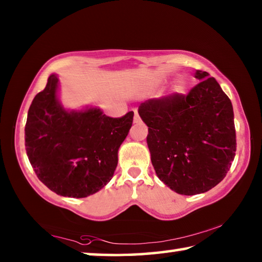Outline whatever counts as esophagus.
<instances>
[{"label": "esophagus", "instance_id": "obj_1", "mask_svg": "<svg viewBox=\"0 0 262 262\" xmlns=\"http://www.w3.org/2000/svg\"><path fill=\"white\" fill-rule=\"evenodd\" d=\"M134 113H135V115H134V122H135V123L140 122V117H139V113H137L136 110L134 111Z\"/></svg>", "mask_w": 262, "mask_h": 262}]
</instances>
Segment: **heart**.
<instances>
[{"label": "heart", "instance_id": "obj_1", "mask_svg": "<svg viewBox=\"0 0 262 262\" xmlns=\"http://www.w3.org/2000/svg\"><path fill=\"white\" fill-rule=\"evenodd\" d=\"M186 92V83L183 79H178L176 81L173 85H172V95L173 96H181Z\"/></svg>", "mask_w": 262, "mask_h": 262}]
</instances>
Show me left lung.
I'll return each mask as SVG.
<instances>
[{
	"label": "left lung",
	"instance_id": "obj_1",
	"mask_svg": "<svg viewBox=\"0 0 262 262\" xmlns=\"http://www.w3.org/2000/svg\"><path fill=\"white\" fill-rule=\"evenodd\" d=\"M187 96L142 103L147 143L156 174L176 193L195 195L215 187L227 176L236 152L231 100L207 72Z\"/></svg>",
	"mask_w": 262,
	"mask_h": 262
}]
</instances>
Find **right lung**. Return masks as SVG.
<instances>
[{
    "mask_svg": "<svg viewBox=\"0 0 262 262\" xmlns=\"http://www.w3.org/2000/svg\"><path fill=\"white\" fill-rule=\"evenodd\" d=\"M52 74L34 97L25 126V149L35 174L57 195L86 198L110 183L134 112L110 118L97 106L66 108Z\"/></svg>",
    "mask_w": 262,
    "mask_h": 262,
    "instance_id": "1",
    "label": "right lung"
}]
</instances>
